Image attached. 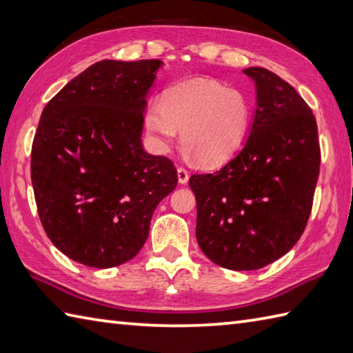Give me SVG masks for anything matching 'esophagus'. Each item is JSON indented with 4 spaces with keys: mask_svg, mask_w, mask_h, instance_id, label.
Segmentation results:
<instances>
[{
    "mask_svg": "<svg viewBox=\"0 0 353 353\" xmlns=\"http://www.w3.org/2000/svg\"><path fill=\"white\" fill-rule=\"evenodd\" d=\"M176 174H178V183L179 184H187V181H189V172H187V169L178 168Z\"/></svg>",
    "mask_w": 353,
    "mask_h": 353,
    "instance_id": "1",
    "label": "esophagus"
}]
</instances>
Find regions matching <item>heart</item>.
<instances>
[{"label": "heart", "mask_w": 353, "mask_h": 353, "mask_svg": "<svg viewBox=\"0 0 353 353\" xmlns=\"http://www.w3.org/2000/svg\"><path fill=\"white\" fill-rule=\"evenodd\" d=\"M250 119L251 105L242 91L212 79H193L170 86L163 102L148 106L145 128L161 152L181 131L187 154L203 166H218L242 148Z\"/></svg>", "instance_id": "obj_1"}]
</instances>
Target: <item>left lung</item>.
I'll return each mask as SVG.
<instances>
[{"label":"left lung","instance_id":"1","mask_svg":"<svg viewBox=\"0 0 353 353\" xmlns=\"http://www.w3.org/2000/svg\"><path fill=\"white\" fill-rule=\"evenodd\" d=\"M256 85L245 145L214 174L192 175L196 241L222 268L251 271L286 254L306 227L320 172L311 108L267 68L243 70Z\"/></svg>","mask_w":353,"mask_h":353}]
</instances>
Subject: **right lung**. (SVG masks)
Instances as JSON below:
<instances>
[{
  "mask_svg": "<svg viewBox=\"0 0 353 353\" xmlns=\"http://www.w3.org/2000/svg\"><path fill=\"white\" fill-rule=\"evenodd\" d=\"M158 59H105L63 86L42 111L32 146V184L53 245L92 268L131 261L150 219L175 189L169 158L141 145Z\"/></svg>",
  "mask_w": 353,
  "mask_h": 353,
  "instance_id": "obj_1",
  "label": "right lung"
}]
</instances>
